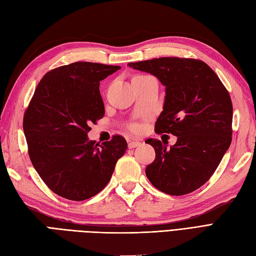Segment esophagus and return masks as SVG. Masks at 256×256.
<instances>
[{"instance_id": "34e87169", "label": "esophagus", "mask_w": 256, "mask_h": 256, "mask_svg": "<svg viewBox=\"0 0 256 256\" xmlns=\"http://www.w3.org/2000/svg\"><path fill=\"white\" fill-rule=\"evenodd\" d=\"M141 146V142L139 141H130L128 143V148H138Z\"/></svg>"}]
</instances>
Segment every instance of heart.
Here are the masks:
<instances>
[{
    "label": "heart",
    "instance_id": "1",
    "mask_svg": "<svg viewBox=\"0 0 256 256\" xmlns=\"http://www.w3.org/2000/svg\"><path fill=\"white\" fill-rule=\"evenodd\" d=\"M132 129H134V130H138V128H136V127H134Z\"/></svg>",
    "mask_w": 256,
    "mask_h": 256
}]
</instances>
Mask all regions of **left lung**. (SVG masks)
<instances>
[{
	"mask_svg": "<svg viewBox=\"0 0 256 256\" xmlns=\"http://www.w3.org/2000/svg\"><path fill=\"white\" fill-rule=\"evenodd\" d=\"M128 66L153 74L165 86L155 132L177 136L170 148L160 140L146 141L155 150L154 162L146 168L148 179L170 196L198 189L213 175L232 143V103L228 91L202 60L162 58Z\"/></svg>",
	"mask_w": 256,
	"mask_h": 256,
	"instance_id": "8db88e82",
	"label": "left lung"
}]
</instances>
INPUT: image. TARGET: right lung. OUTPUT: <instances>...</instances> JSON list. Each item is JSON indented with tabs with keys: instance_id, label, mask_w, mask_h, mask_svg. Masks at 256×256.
Returning a JSON list of instances; mask_svg holds the SVG:
<instances>
[{
	"instance_id": "1",
	"label": "right lung",
	"mask_w": 256,
	"mask_h": 256,
	"mask_svg": "<svg viewBox=\"0 0 256 256\" xmlns=\"http://www.w3.org/2000/svg\"><path fill=\"white\" fill-rule=\"evenodd\" d=\"M77 62L46 74L24 116L29 156L56 194L84 201L102 191L127 148L120 136L101 144L88 138L91 122L104 116L100 81L120 70Z\"/></svg>"
}]
</instances>
